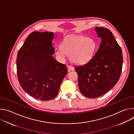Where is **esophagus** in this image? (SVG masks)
<instances>
[{"instance_id": "esophagus-1", "label": "esophagus", "mask_w": 134, "mask_h": 134, "mask_svg": "<svg viewBox=\"0 0 134 134\" xmlns=\"http://www.w3.org/2000/svg\"><path fill=\"white\" fill-rule=\"evenodd\" d=\"M68 69H69V70H74V67H72V66H68Z\"/></svg>"}]
</instances>
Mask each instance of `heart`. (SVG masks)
<instances>
[{
	"mask_svg": "<svg viewBox=\"0 0 134 134\" xmlns=\"http://www.w3.org/2000/svg\"><path fill=\"white\" fill-rule=\"evenodd\" d=\"M96 47L95 41L90 38L80 35H72L65 39L61 48L57 49L56 53L64 58L68 55L70 60L76 64L87 62L92 57Z\"/></svg>",
	"mask_w": 134,
	"mask_h": 134,
	"instance_id": "obj_1",
	"label": "heart"
}]
</instances>
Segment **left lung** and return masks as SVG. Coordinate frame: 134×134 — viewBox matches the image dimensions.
Instances as JSON below:
<instances>
[{
	"mask_svg": "<svg viewBox=\"0 0 134 134\" xmlns=\"http://www.w3.org/2000/svg\"><path fill=\"white\" fill-rule=\"evenodd\" d=\"M101 41L92 58L85 64L76 66L79 88L88 98H96L111 90L118 82L122 68V50L112 32L95 28Z\"/></svg>",
	"mask_w": 134,
	"mask_h": 134,
	"instance_id": "obj_1",
	"label": "left lung"
}]
</instances>
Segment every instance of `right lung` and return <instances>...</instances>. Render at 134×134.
<instances>
[{"mask_svg":"<svg viewBox=\"0 0 134 134\" xmlns=\"http://www.w3.org/2000/svg\"><path fill=\"white\" fill-rule=\"evenodd\" d=\"M52 32H33L19 50L17 75L22 88L30 96L41 101L54 98L67 73V67L52 56Z\"/></svg>","mask_w":134,"mask_h":134,"instance_id":"obj_1","label":"right lung"}]
</instances>
